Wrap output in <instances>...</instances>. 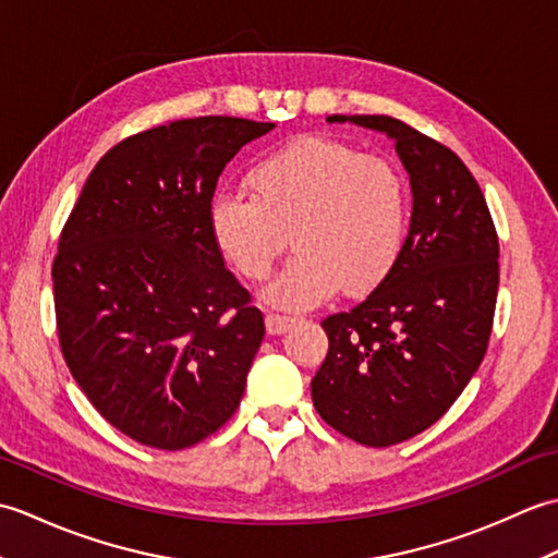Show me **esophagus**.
Here are the masks:
<instances>
[{
  "mask_svg": "<svg viewBox=\"0 0 558 558\" xmlns=\"http://www.w3.org/2000/svg\"><path fill=\"white\" fill-rule=\"evenodd\" d=\"M298 324V318L294 316H286V314H266V330L270 336H282L288 333V330Z\"/></svg>",
  "mask_w": 558,
  "mask_h": 558,
  "instance_id": "1",
  "label": "esophagus"
}]
</instances>
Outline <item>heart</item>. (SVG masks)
Listing matches in <instances>:
<instances>
[{
    "instance_id": "obj_1",
    "label": "heart",
    "mask_w": 558,
    "mask_h": 558,
    "mask_svg": "<svg viewBox=\"0 0 558 558\" xmlns=\"http://www.w3.org/2000/svg\"><path fill=\"white\" fill-rule=\"evenodd\" d=\"M248 186L213 196L210 232L248 280L268 276L292 232L298 252L264 290L282 310H312L340 286L372 290L405 246V180L390 162L340 141H292L254 165Z\"/></svg>"
}]
</instances>
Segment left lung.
<instances>
[{
    "mask_svg": "<svg viewBox=\"0 0 558 558\" xmlns=\"http://www.w3.org/2000/svg\"><path fill=\"white\" fill-rule=\"evenodd\" d=\"M396 144L412 189L405 246L376 290L324 318L328 354L312 378L324 422L386 448L429 429L475 376L492 336L499 240L475 177L453 150L384 114L328 117Z\"/></svg>",
    "mask_w": 558,
    "mask_h": 558,
    "instance_id": "obj_1",
    "label": "left lung"
}]
</instances>
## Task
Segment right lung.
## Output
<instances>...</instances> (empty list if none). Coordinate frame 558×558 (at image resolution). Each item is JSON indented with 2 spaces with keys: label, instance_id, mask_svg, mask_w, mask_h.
Listing matches in <instances>:
<instances>
[{
  "label": "right lung",
  "instance_id": "1",
  "mask_svg": "<svg viewBox=\"0 0 558 558\" xmlns=\"http://www.w3.org/2000/svg\"><path fill=\"white\" fill-rule=\"evenodd\" d=\"M276 124L177 120L124 138L88 174L52 266L59 345L114 429L182 450L240 408L264 316L210 232L218 177Z\"/></svg>",
  "mask_w": 558,
  "mask_h": 558
}]
</instances>
